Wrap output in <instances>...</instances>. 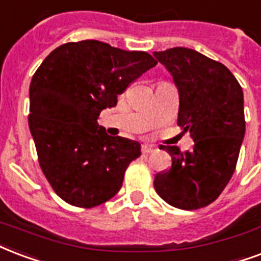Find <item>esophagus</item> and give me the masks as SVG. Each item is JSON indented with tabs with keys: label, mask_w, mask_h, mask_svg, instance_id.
<instances>
[{
	"label": "esophagus",
	"mask_w": 261,
	"mask_h": 261,
	"mask_svg": "<svg viewBox=\"0 0 261 261\" xmlns=\"http://www.w3.org/2000/svg\"><path fill=\"white\" fill-rule=\"evenodd\" d=\"M141 152L144 153V154H148V153L154 152V148L150 146V145H142V148H141Z\"/></svg>",
	"instance_id": "esophagus-1"
}]
</instances>
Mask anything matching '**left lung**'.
I'll use <instances>...</instances> for the list:
<instances>
[{
	"instance_id": "left-lung-1",
	"label": "left lung",
	"mask_w": 261,
	"mask_h": 261,
	"mask_svg": "<svg viewBox=\"0 0 261 261\" xmlns=\"http://www.w3.org/2000/svg\"><path fill=\"white\" fill-rule=\"evenodd\" d=\"M166 65L179 90L178 126L190 131V152L176 146L172 166L154 176L163 200L179 210L193 211L214 202L230 182L245 135L244 93L230 69L188 47L153 53Z\"/></svg>"
}]
</instances>
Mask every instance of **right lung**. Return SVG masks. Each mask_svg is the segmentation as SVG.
I'll use <instances>...</instances> for the list:
<instances>
[{
    "label": "right lung",
    "mask_w": 261,
    "mask_h": 261,
    "mask_svg": "<svg viewBox=\"0 0 261 261\" xmlns=\"http://www.w3.org/2000/svg\"><path fill=\"white\" fill-rule=\"evenodd\" d=\"M156 64L146 51L87 39L59 46L35 71L30 83V131L41 170L65 202L93 208L120 190L141 145L111 137L97 119Z\"/></svg>",
    "instance_id": "obj_1"
}]
</instances>
